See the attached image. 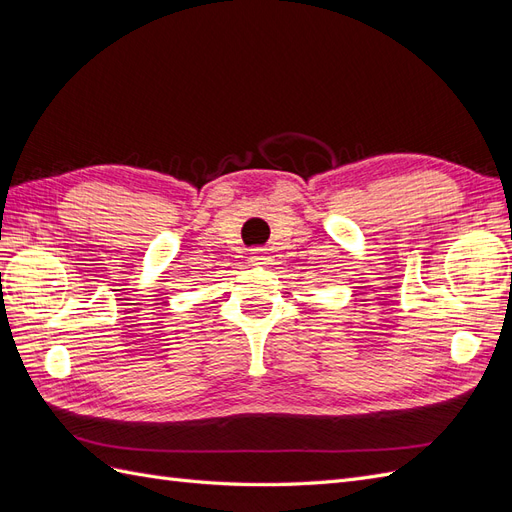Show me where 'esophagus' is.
Here are the masks:
<instances>
[{
  "instance_id": "34e87169",
  "label": "esophagus",
  "mask_w": 512,
  "mask_h": 512,
  "mask_svg": "<svg viewBox=\"0 0 512 512\" xmlns=\"http://www.w3.org/2000/svg\"><path fill=\"white\" fill-rule=\"evenodd\" d=\"M250 260L256 267H265V265H269V254H267V250H262V247H256V250L250 252Z\"/></svg>"
}]
</instances>
